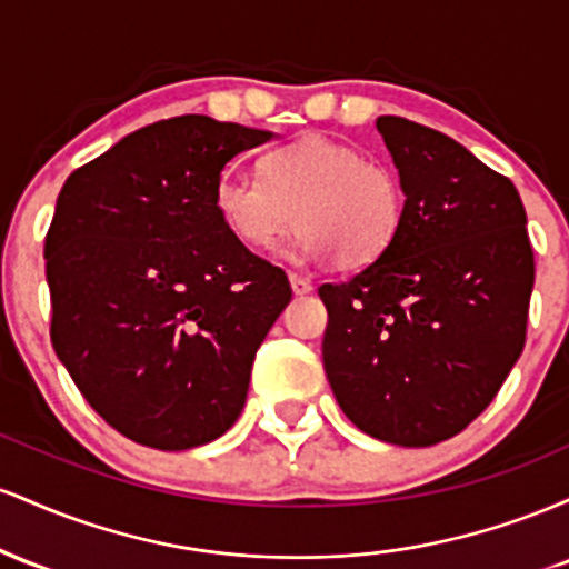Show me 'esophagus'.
I'll use <instances>...</instances> for the list:
<instances>
[{
    "instance_id": "esophagus-1",
    "label": "esophagus",
    "mask_w": 569,
    "mask_h": 569,
    "mask_svg": "<svg viewBox=\"0 0 569 569\" xmlns=\"http://www.w3.org/2000/svg\"><path fill=\"white\" fill-rule=\"evenodd\" d=\"M289 280H291V289H293V293H297V297H305V293L312 291V283L305 276H297V272H291Z\"/></svg>"
}]
</instances>
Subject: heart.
I'll list each match as a JSON object with an SVG mask.
<instances>
[{
	"instance_id": "1",
	"label": "heart",
	"mask_w": 569,
	"mask_h": 569,
	"mask_svg": "<svg viewBox=\"0 0 569 569\" xmlns=\"http://www.w3.org/2000/svg\"><path fill=\"white\" fill-rule=\"evenodd\" d=\"M217 211L234 238L257 251L283 243L297 213L299 251L331 253L337 264L375 262L393 243L403 217L398 176L352 143L305 136L272 149L262 179L224 173Z\"/></svg>"
}]
</instances>
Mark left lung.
<instances>
[{
  "mask_svg": "<svg viewBox=\"0 0 569 569\" xmlns=\"http://www.w3.org/2000/svg\"><path fill=\"white\" fill-rule=\"evenodd\" d=\"M401 176L393 243L323 283V369L348 420L398 447L452 439L521 356L535 257L519 192L439 130L377 120Z\"/></svg>",
  "mask_w": 569,
  "mask_h": 569,
  "instance_id": "1",
  "label": "left lung"
}]
</instances>
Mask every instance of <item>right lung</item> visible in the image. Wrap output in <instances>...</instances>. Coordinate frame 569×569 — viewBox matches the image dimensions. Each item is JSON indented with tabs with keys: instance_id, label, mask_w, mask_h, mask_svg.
Wrapping results in <instances>:
<instances>
[{
	"instance_id": "obj_1",
	"label": "right lung",
	"mask_w": 569,
	"mask_h": 569,
	"mask_svg": "<svg viewBox=\"0 0 569 569\" xmlns=\"http://www.w3.org/2000/svg\"><path fill=\"white\" fill-rule=\"evenodd\" d=\"M270 130L181 114L77 168L44 234L50 342L84 401L136 443L192 449L232 428L259 345L291 299L227 230L217 184Z\"/></svg>"
}]
</instances>
